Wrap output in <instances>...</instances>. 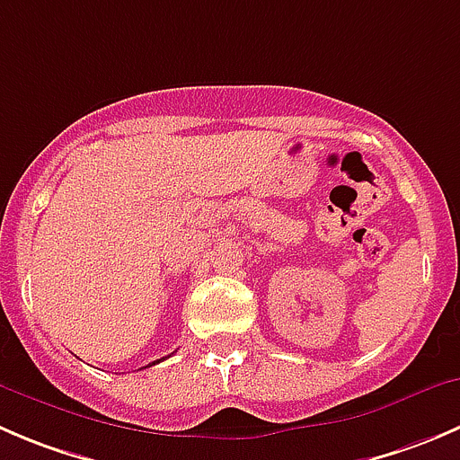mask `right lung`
<instances>
[{
	"label": "right lung",
	"instance_id": "obj_1",
	"mask_svg": "<svg viewBox=\"0 0 460 460\" xmlns=\"http://www.w3.org/2000/svg\"><path fill=\"white\" fill-rule=\"evenodd\" d=\"M157 362H162V359H157ZM157 362H153V364H157ZM153 364H150V367H153Z\"/></svg>",
	"mask_w": 460,
	"mask_h": 460
}]
</instances>
